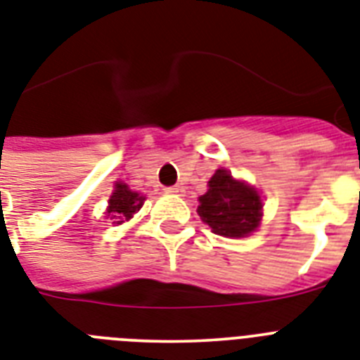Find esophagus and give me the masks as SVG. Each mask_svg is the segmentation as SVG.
I'll return each mask as SVG.
<instances>
[{"label":"esophagus","mask_w":360,"mask_h":360,"mask_svg":"<svg viewBox=\"0 0 360 360\" xmlns=\"http://www.w3.org/2000/svg\"><path fill=\"white\" fill-rule=\"evenodd\" d=\"M166 194H174V195H185V188L179 185H175V186H168L166 188Z\"/></svg>","instance_id":"obj_1"}]
</instances>
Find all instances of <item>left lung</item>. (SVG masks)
Returning <instances> with one entry per match:
<instances>
[{
    "label": "left lung",
    "mask_w": 360,
    "mask_h": 360,
    "mask_svg": "<svg viewBox=\"0 0 360 360\" xmlns=\"http://www.w3.org/2000/svg\"><path fill=\"white\" fill-rule=\"evenodd\" d=\"M261 209V195L255 188L233 179L227 170H216L209 190L200 198L198 214L216 235L240 238L259 227Z\"/></svg>",
    "instance_id": "1"
}]
</instances>
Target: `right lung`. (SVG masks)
Listing matches in <instances>:
<instances>
[{
    "instance_id": "right-lung-1",
    "label": "right lung",
    "mask_w": 360,
    "mask_h": 360,
    "mask_svg": "<svg viewBox=\"0 0 360 360\" xmlns=\"http://www.w3.org/2000/svg\"><path fill=\"white\" fill-rule=\"evenodd\" d=\"M144 195L136 194V192H131L127 188V185L124 183H116V190L112 192L109 200V216L114 220H120L116 224H122V221L133 218V214L136 210H140L142 203H144Z\"/></svg>"
}]
</instances>
